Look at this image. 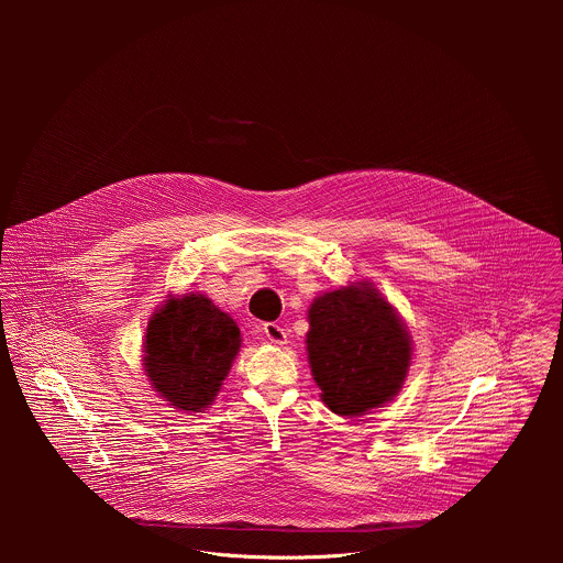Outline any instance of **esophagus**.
Masks as SVG:
<instances>
[{
    "instance_id": "esophagus-1",
    "label": "esophagus",
    "mask_w": 563,
    "mask_h": 563,
    "mask_svg": "<svg viewBox=\"0 0 563 563\" xmlns=\"http://www.w3.org/2000/svg\"><path fill=\"white\" fill-rule=\"evenodd\" d=\"M262 331L275 344H284L286 342V329L282 324H277V322H264Z\"/></svg>"
}]
</instances>
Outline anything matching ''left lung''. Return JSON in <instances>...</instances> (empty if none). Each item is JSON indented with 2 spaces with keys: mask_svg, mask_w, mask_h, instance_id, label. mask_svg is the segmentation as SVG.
Instances as JSON below:
<instances>
[{
  "mask_svg": "<svg viewBox=\"0 0 563 563\" xmlns=\"http://www.w3.org/2000/svg\"><path fill=\"white\" fill-rule=\"evenodd\" d=\"M308 321L312 377L331 411L362 416L399 395L411 364V338L371 282L317 297Z\"/></svg>",
  "mask_w": 563,
  "mask_h": 563,
  "instance_id": "obj_1",
  "label": "left lung"
}]
</instances>
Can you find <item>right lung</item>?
Returning <instances> with one entry per match:
<instances>
[{
  "label": "right lung",
  "instance_id": "obj_1",
  "mask_svg": "<svg viewBox=\"0 0 563 563\" xmlns=\"http://www.w3.org/2000/svg\"><path fill=\"white\" fill-rule=\"evenodd\" d=\"M241 329L206 295L170 297L147 322L145 373L175 409L212 405L241 349Z\"/></svg>",
  "mask_w": 563,
  "mask_h": 563
}]
</instances>
